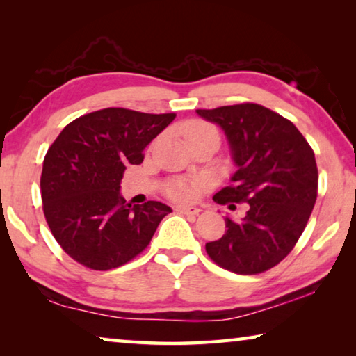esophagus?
Listing matches in <instances>:
<instances>
[{
  "instance_id": "34e87169",
  "label": "esophagus",
  "mask_w": 356,
  "mask_h": 356,
  "mask_svg": "<svg viewBox=\"0 0 356 356\" xmlns=\"http://www.w3.org/2000/svg\"><path fill=\"white\" fill-rule=\"evenodd\" d=\"M176 210L180 213H185V215H197L201 212V209L195 207V206H177Z\"/></svg>"
}]
</instances>
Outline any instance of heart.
I'll return each mask as SVG.
<instances>
[{
    "label": "heart",
    "mask_w": 356,
    "mask_h": 356,
    "mask_svg": "<svg viewBox=\"0 0 356 356\" xmlns=\"http://www.w3.org/2000/svg\"><path fill=\"white\" fill-rule=\"evenodd\" d=\"M213 130L209 124L201 122V120H193L185 127V138L188 140L190 136L201 134V131H210ZM215 131V130H213ZM206 186L204 182H176L168 188V195L171 200L179 202H188L196 200V196L200 195V191Z\"/></svg>",
    "instance_id": "1"
}]
</instances>
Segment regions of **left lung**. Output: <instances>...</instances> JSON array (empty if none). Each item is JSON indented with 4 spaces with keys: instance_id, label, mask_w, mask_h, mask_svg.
<instances>
[{
    "instance_id": "1",
    "label": "left lung",
    "mask_w": 356,
    "mask_h": 356,
    "mask_svg": "<svg viewBox=\"0 0 356 356\" xmlns=\"http://www.w3.org/2000/svg\"><path fill=\"white\" fill-rule=\"evenodd\" d=\"M225 131L237 166L231 186L213 201L229 209L246 202L240 221L226 216L227 231L206 243L220 267L238 275H256L280 264L303 234L317 200L316 156L298 129L257 104L196 110Z\"/></svg>"
}]
</instances>
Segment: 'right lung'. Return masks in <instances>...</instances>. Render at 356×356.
Listing matches in <instances>:
<instances>
[{
	"label": "right lung",
	"mask_w": 356,
	"mask_h": 356,
	"mask_svg": "<svg viewBox=\"0 0 356 356\" xmlns=\"http://www.w3.org/2000/svg\"><path fill=\"white\" fill-rule=\"evenodd\" d=\"M174 118L105 108L72 120L48 149L40 177L45 218L61 248L84 267L127 264L172 212L159 201L131 206L119 190L127 166L141 163L143 150Z\"/></svg>",
	"instance_id": "obj_1"
}]
</instances>
